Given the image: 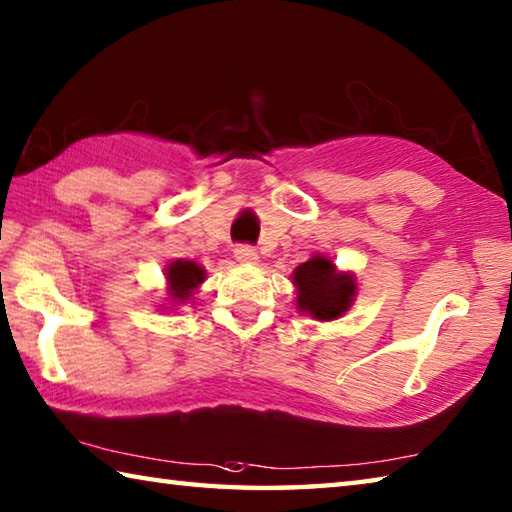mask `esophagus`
Masks as SVG:
<instances>
[{"label":"esophagus","mask_w":512,"mask_h":512,"mask_svg":"<svg viewBox=\"0 0 512 512\" xmlns=\"http://www.w3.org/2000/svg\"><path fill=\"white\" fill-rule=\"evenodd\" d=\"M235 259L239 264H255L257 259H259V255H257V250L253 248V246H237L235 248Z\"/></svg>","instance_id":"esophagus-1"}]
</instances>
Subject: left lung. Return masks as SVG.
<instances>
[{"instance_id":"1","label":"left lung","mask_w":512,"mask_h":512,"mask_svg":"<svg viewBox=\"0 0 512 512\" xmlns=\"http://www.w3.org/2000/svg\"><path fill=\"white\" fill-rule=\"evenodd\" d=\"M293 284L297 286V306L309 311L315 320H336L349 309L356 295L351 275L336 273L327 257H313L295 268Z\"/></svg>"}]
</instances>
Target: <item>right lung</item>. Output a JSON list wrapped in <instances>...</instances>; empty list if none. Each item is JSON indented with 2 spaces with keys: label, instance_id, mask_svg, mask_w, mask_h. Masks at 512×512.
Returning <instances> with one entry per match:
<instances>
[{
  "label": "right lung",
  "instance_id": "add662e5",
  "mask_svg": "<svg viewBox=\"0 0 512 512\" xmlns=\"http://www.w3.org/2000/svg\"><path fill=\"white\" fill-rule=\"evenodd\" d=\"M203 277H206V271L194 262H181V259H176V262L167 268V282H170L172 297L181 302L188 300L192 288L201 284Z\"/></svg>",
  "mask_w": 512,
  "mask_h": 512
}]
</instances>
